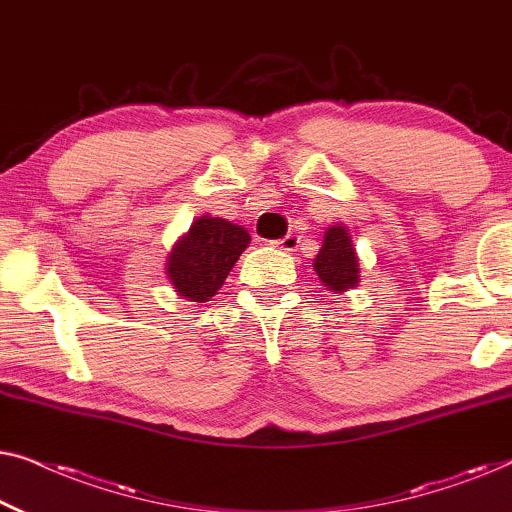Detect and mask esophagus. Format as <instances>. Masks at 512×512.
<instances>
[{
    "instance_id": "esophagus-1",
    "label": "esophagus",
    "mask_w": 512,
    "mask_h": 512,
    "mask_svg": "<svg viewBox=\"0 0 512 512\" xmlns=\"http://www.w3.org/2000/svg\"><path fill=\"white\" fill-rule=\"evenodd\" d=\"M272 244H275V247H279V249H284V251H293L300 244V235L289 233V235H284L282 240H275Z\"/></svg>"
}]
</instances>
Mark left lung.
Wrapping results in <instances>:
<instances>
[{
  "label": "left lung",
  "instance_id": "obj_1",
  "mask_svg": "<svg viewBox=\"0 0 512 512\" xmlns=\"http://www.w3.org/2000/svg\"><path fill=\"white\" fill-rule=\"evenodd\" d=\"M314 272L328 286V291L342 293L359 284V258H356L352 235L345 226H333L326 230L324 244H321L317 258H314Z\"/></svg>",
  "mask_w": 512,
  "mask_h": 512
}]
</instances>
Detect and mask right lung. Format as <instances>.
<instances>
[{"instance_id":"1","label":"right lung","mask_w":512,"mask_h":512,"mask_svg":"<svg viewBox=\"0 0 512 512\" xmlns=\"http://www.w3.org/2000/svg\"><path fill=\"white\" fill-rule=\"evenodd\" d=\"M249 233L219 216H200L167 258V277L179 296L193 303H207L223 286V279L244 249Z\"/></svg>"}]
</instances>
